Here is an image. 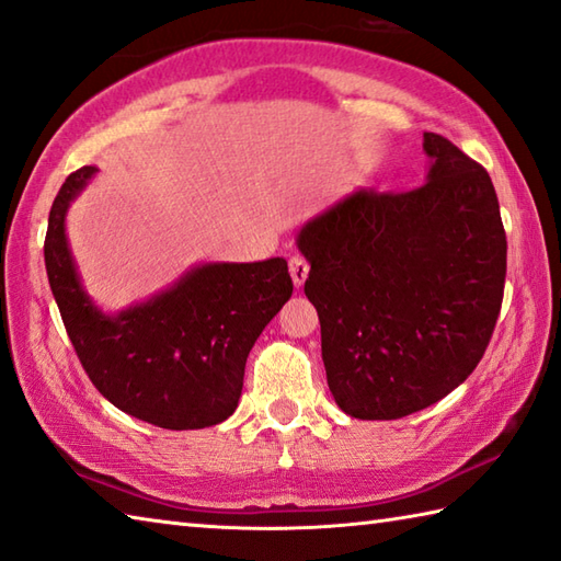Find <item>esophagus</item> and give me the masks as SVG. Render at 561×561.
<instances>
[{
    "instance_id": "1",
    "label": "esophagus",
    "mask_w": 561,
    "mask_h": 561,
    "mask_svg": "<svg viewBox=\"0 0 561 561\" xmlns=\"http://www.w3.org/2000/svg\"><path fill=\"white\" fill-rule=\"evenodd\" d=\"M289 274H291L294 287H301V284L307 282V277H309V262L304 257H291L289 260Z\"/></svg>"
}]
</instances>
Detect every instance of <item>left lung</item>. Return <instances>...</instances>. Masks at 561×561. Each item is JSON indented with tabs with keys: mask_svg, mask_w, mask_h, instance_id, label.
I'll use <instances>...</instances> for the list:
<instances>
[{
	"mask_svg": "<svg viewBox=\"0 0 561 561\" xmlns=\"http://www.w3.org/2000/svg\"><path fill=\"white\" fill-rule=\"evenodd\" d=\"M424 186L353 191L297 232L335 404L400 420L456 390L503 304L507 242L488 171L424 131Z\"/></svg>",
	"mask_w": 561,
	"mask_h": 561,
	"instance_id": "8db88e82",
	"label": "left lung"
}]
</instances>
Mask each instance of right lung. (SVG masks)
<instances>
[{
  "instance_id": "add662e5",
  "label": "right lung",
  "mask_w": 561,
  "mask_h": 561,
  "mask_svg": "<svg viewBox=\"0 0 561 561\" xmlns=\"http://www.w3.org/2000/svg\"><path fill=\"white\" fill-rule=\"evenodd\" d=\"M98 174L83 167L50 206L44 245L50 291L88 378L135 420L203 430L236 412L254 341L291 297L284 257L193 264L167 289L103 311L83 287L66 216Z\"/></svg>"
}]
</instances>
